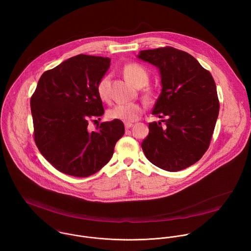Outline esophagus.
I'll list each match as a JSON object with an SVG mask.
<instances>
[{"mask_svg": "<svg viewBox=\"0 0 251 251\" xmlns=\"http://www.w3.org/2000/svg\"><path fill=\"white\" fill-rule=\"evenodd\" d=\"M132 126H133V124H132V123H125V127H126V129L130 128Z\"/></svg>", "mask_w": 251, "mask_h": 251, "instance_id": "obj_1", "label": "esophagus"}]
</instances>
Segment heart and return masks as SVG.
<instances>
[{"instance_id": "obj_1", "label": "heart", "mask_w": 251, "mask_h": 251, "mask_svg": "<svg viewBox=\"0 0 251 251\" xmlns=\"http://www.w3.org/2000/svg\"><path fill=\"white\" fill-rule=\"evenodd\" d=\"M125 77L136 88H142L148 84V72L138 64H128L124 68ZM110 76L104 75L97 84V93L102 101L110 100ZM143 112V106L139 103H119L108 111V116L114 120H120L126 123L134 122Z\"/></svg>"}]
</instances>
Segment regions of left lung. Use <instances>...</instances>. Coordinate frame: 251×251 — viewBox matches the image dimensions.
I'll return each mask as SVG.
<instances>
[{
  "mask_svg": "<svg viewBox=\"0 0 251 251\" xmlns=\"http://www.w3.org/2000/svg\"><path fill=\"white\" fill-rule=\"evenodd\" d=\"M138 58L159 70L162 86L151 114L163 120L149 124L144 153L163 170L185 169L211 143L219 112L215 80L193 56L174 47L142 50Z\"/></svg>",
  "mask_w": 251,
  "mask_h": 251,
  "instance_id": "left-lung-1",
  "label": "left lung"
}]
</instances>
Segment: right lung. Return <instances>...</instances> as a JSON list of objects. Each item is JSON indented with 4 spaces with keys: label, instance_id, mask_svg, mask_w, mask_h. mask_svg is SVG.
<instances>
[{
    "label": "right lung",
    "instance_id": "right-lung-1",
    "mask_svg": "<svg viewBox=\"0 0 251 251\" xmlns=\"http://www.w3.org/2000/svg\"><path fill=\"white\" fill-rule=\"evenodd\" d=\"M110 67V59L77 55L44 72L31 98L35 142L41 154L60 172L89 177L111 159L125 134L120 120L104 122L95 131L90 121L104 114L97 84Z\"/></svg>",
    "mask_w": 251,
    "mask_h": 251
}]
</instances>
